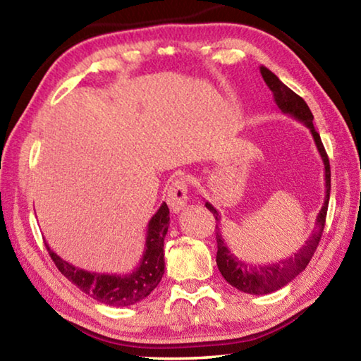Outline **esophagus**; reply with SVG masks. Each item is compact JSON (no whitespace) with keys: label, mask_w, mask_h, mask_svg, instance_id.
<instances>
[{"label":"esophagus","mask_w":361,"mask_h":361,"mask_svg":"<svg viewBox=\"0 0 361 361\" xmlns=\"http://www.w3.org/2000/svg\"><path fill=\"white\" fill-rule=\"evenodd\" d=\"M166 200L170 207V210L173 213H178L180 210L185 209L188 202V183L185 178H176L172 181V185L167 188V195Z\"/></svg>","instance_id":"1"}]
</instances>
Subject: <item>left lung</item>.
I'll return each mask as SVG.
<instances>
[{
  "mask_svg": "<svg viewBox=\"0 0 361 361\" xmlns=\"http://www.w3.org/2000/svg\"><path fill=\"white\" fill-rule=\"evenodd\" d=\"M261 76L267 84V87L272 90L274 100H276L279 109L285 114H290L291 118L302 122L312 133L314 142L319 149L323 166H325V202H323L322 210L317 216V228L312 232V235L309 237L305 245L298 250V252L288 256V258L279 262H272V264L264 266H253L248 262H243L242 259L231 252L228 243L224 242L221 232L216 224V243H218V252H216V264L221 276L226 279V282L235 286L239 291L248 293V295H269L282 288V286L288 285L293 279L301 274L305 266L309 264V261L312 259L319 242L322 239V232L325 228L326 221V212H328V202H329V189H331V170H329V159L325 148H323L322 138L319 132L314 127V116L310 113L307 106L301 97L293 92L290 87L280 81V79L274 75L271 70H267L266 66L259 68ZM205 207L209 209L216 221H219V213L210 202H205Z\"/></svg>",
  "mask_w": 361,
  "mask_h": 361,
  "instance_id": "8db88e82",
  "label": "left lung"
}]
</instances>
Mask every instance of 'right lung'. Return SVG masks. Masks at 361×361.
<instances>
[{
    "label": "right lung",
    "mask_w": 361,
    "mask_h": 361,
    "mask_svg": "<svg viewBox=\"0 0 361 361\" xmlns=\"http://www.w3.org/2000/svg\"><path fill=\"white\" fill-rule=\"evenodd\" d=\"M170 212L166 202L159 207L152 215L146 231L145 252L140 264L130 274H97L70 264L54 253L46 243V248L52 261L63 276L75 283L85 295L92 296L95 301H100L116 307H126L142 301L156 288L164 276V239L169 231Z\"/></svg>",
    "instance_id": "add662e5"
}]
</instances>
